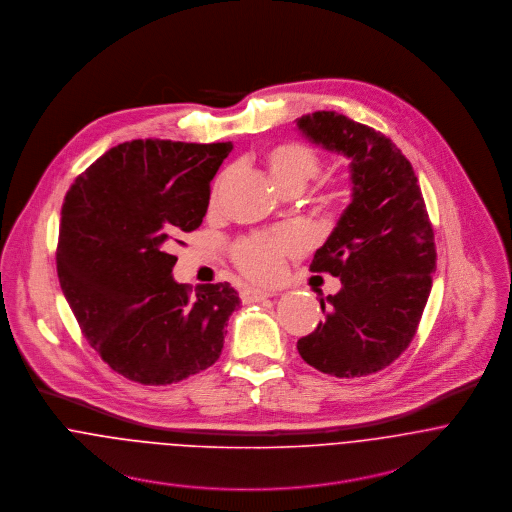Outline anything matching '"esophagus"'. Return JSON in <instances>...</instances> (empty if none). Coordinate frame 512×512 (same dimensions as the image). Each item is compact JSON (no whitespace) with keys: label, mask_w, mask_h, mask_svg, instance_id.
<instances>
[{"label":"esophagus","mask_w":512,"mask_h":512,"mask_svg":"<svg viewBox=\"0 0 512 512\" xmlns=\"http://www.w3.org/2000/svg\"><path fill=\"white\" fill-rule=\"evenodd\" d=\"M239 294H241V300H243L245 304L261 302V300H267L269 296H273V292H269V290H263V288H253V286H247V288H243Z\"/></svg>","instance_id":"esophagus-1"}]
</instances>
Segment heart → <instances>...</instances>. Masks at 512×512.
<instances>
[{"label": "heart", "instance_id": "heart-1", "mask_svg": "<svg viewBox=\"0 0 512 512\" xmlns=\"http://www.w3.org/2000/svg\"><path fill=\"white\" fill-rule=\"evenodd\" d=\"M267 171L273 180V184L284 188H298L302 190L310 178H314L320 172V157L318 153L298 141L281 143L273 147L267 157ZM224 184V176L218 178L214 186V196ZM334 200V194L328 196V202ZM304 241L300 233L292 229H281L275 233H263L253 235L243 241H239L233 249L235 265L251 279L257 281H275L283 275L284 263L288 257L302 251Z\"/></svg>", "mask_w": 512, "mask_h": 512}]
</instances>
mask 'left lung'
<instances>
[{"label":"left lung","mask_w":512,"mask_h":512,"mask_svg":"<svg viewBox=\"0 0 512 512\" xmlns=\"http://www.w3.org/2000/svg\"><path fill=\"white\" fill-rule=\"evenodd\" d=\"M316 145L347 157L351 204L310 271L340 277L320 298L326 320L300 338L314 369L353 379L391 365L414 338L436 271L434 229L410 161L381 131L336 112L296 119Z\"/></svg>","instance_id":"8db88e82"}]
</instances>
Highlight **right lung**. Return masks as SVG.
Segmentation results:
<instances>
[{"label": "right lung", "instance_id": "right-lung-1", "mask_svg": "<svg viewBox=\"0 0 512 512\" xmlns=\"http://www.w3.org/2000/svg\"><path fill=\"white\" fill-rule=\"evenodd\" d=\"M231 143L133 139L106 151L64 196L60 288L84 338L129 381L171 385L214 365L231 312L229 283L172 279V245L200 228Z\"/></svg>", "mask_w": 512, "mask_h": 512}]
</instances>
